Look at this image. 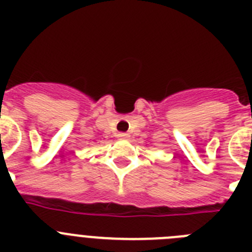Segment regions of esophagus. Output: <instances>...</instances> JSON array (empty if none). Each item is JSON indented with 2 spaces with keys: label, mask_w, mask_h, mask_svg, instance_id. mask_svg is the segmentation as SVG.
I'll return each instance as SVG.
<instances>
[{
  "label": "esophagus",
  "mask_w": 252,
  "mask_h": 252,
  "mask_svg": "<svg viewBox=\"0 0 252 252\" xmlns=\"http://www.w3.org/2000/svg\"><path fill=\"white\" fill-rule=\"evenodd\" d=\"M127 136H128V135L126 132H120L119 133V137H121V139H126Z\"/></svg>",
  "instance_id": "1"
}]
</instances>
